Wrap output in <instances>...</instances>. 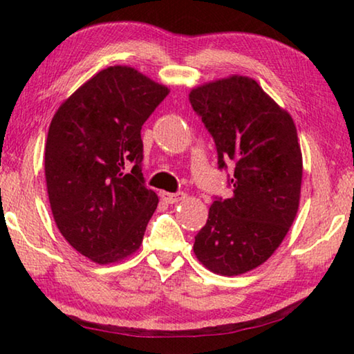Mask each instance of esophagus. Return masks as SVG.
Here are the masks:
<instances>
[{
  "label": "esophagus",
  "instance_id": "34e87169",
  "mask_svg": "<svg viewBox=\"0 0 354 354\" xmlns=\"http://www.w3.org/2000/svg\"><path fill=\"white\" fill-rule=\"evenodd\" d=\"M160 196H162V200L165 203H169V205H173V203L183 201L187 195H185L184 192H176V194H169V192H162V194H160Z\"/></svg>",
  "mask_w": 354,
  "mask_h": 354
}]
</instances>
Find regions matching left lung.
<instances>
[{
	"label": "left lung",
	"mask_w": 354,
	"mask_h": 354,
	"mask_svg": "<svg viewBox=\"0 0 354 354\" xmlns=\"http://www.w3.org/2000/svg\"><path fill=\"white\" fill-rule=\"evenodd\" d=\"M227 165L230 198L215 196L194 251L209 270L225 277L266 262L292 226L303 178L301 149L292 117L247 76L205 84L189 95Z\"/></svg>",
	"instance_id": "obj_1"
}]
</instances>
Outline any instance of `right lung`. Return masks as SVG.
Returning a JSON list of instances; mask_svg holds the SVG:
<instances>
[{
  "label": "right lung",
  "instance_id": "right-lung-1",
  "mask_svg": "<svg viewBox=\"0 0 354 354\" xmlns=\"http://www.w3.org/2000/svg\"><path fill=\"white\" fill-rule=\"evenodd\" d=\"M169 88L139 71L101 70L64 101L45 147L48 198L71 247L97 263L140 247L158 207L142 175V124Z\"/></svg>",
  "mask_w": 354,
  "mask_h": 354
}]
</instances>
